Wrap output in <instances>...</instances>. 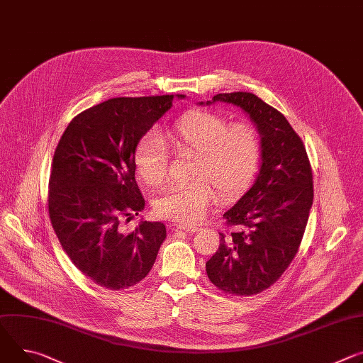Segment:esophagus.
Listing matches in <instances>:
<instances>
[{
    "label": "esophagus",
    "mask_w": 363,
    "mask_h": 363,
    "mask_svg": "<svg viewBox=\"0 0 363 363\" xmlns=\"http://www.w3.org/2000/svg\"><path fill=\"white\" fill-rule=\"evenodd\" d=\"M171 230H172V232H181V230H184V232L194 233V232H196V230H199V227H196V225H185V224H172Z\"/></svg>",
    "instance_id": "obj_1"
}]
</instances>
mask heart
Instances as JSON below:
<instances>
[{
    "label": "heart",
    "instance_id": "1",
    "mask_svg": "<svg viewBox=\"0 0 363 363\" xmlns=\"http://www.w3.org/2000/svg\"><path fill=\"white\" fill-rule=\"evenodd\" d=\"M174 152L194 157L192 182L169 186L153 201L159 218L179 224L199 223L214 199H230L253 178L260 160L262 142L255 124L230 121L210 110H195L182 116L164 133ZM135 164L139 177L153 188L167 182L168 152L163 139L150 131L138 143Z\"/></svg>",
    "mask_w": 363,
    "mask_h": 363
}]
</instances>
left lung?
Here are the masks:
<instances>
[{
    "mask_svg": "<svg viewBox=\"0 0 363 363\" xmlns=\"http://www.w3.org/2000/svg\"><path fill=\"white\" fill-rule=\"evenodd\" d=\"M213 101L250 116L262 136V167L253 186L224 213L228 230L220 233L206 271L224 294L256 295L281 278L298 252L314 196L311 163L284 114L255 94H217Z\"/></svg>",
    "mask_w": 363,
    "mask_h": 363,
    "instance_id": "1",
    "label": "left lung"
}]
</instances>
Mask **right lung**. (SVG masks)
Listing matches in <instances>:
<instances>
[{"label":"right lung","mask_w":363,"mask_h":363,"mask_svg":"<svg viewBox=\"0 0 363 363\" xmlns=\"http://www.w3.org/2000/svg\"><path fill=\"white\" fill-rule=\"evenodd\" d=\"M172 100L110 98L75 116L56 146L48 191L52 227L78 271L106 289L145 279L167 239V227L157 221H142L124 235L121 218L145 208L135 150Z\"/></svg>","instance_id":"right-lung-1"}]
</instances>
